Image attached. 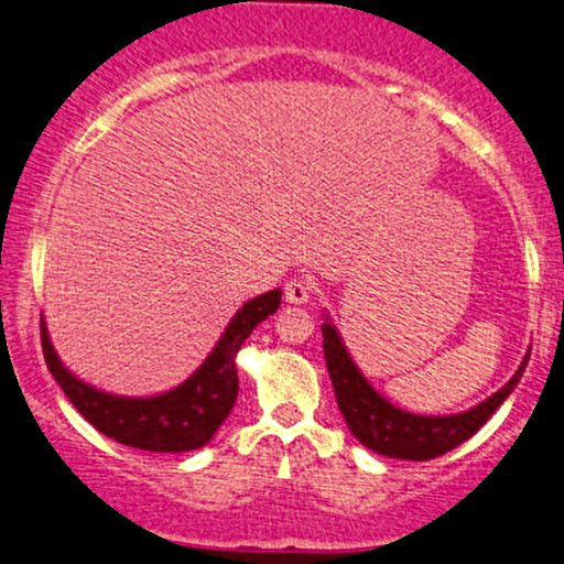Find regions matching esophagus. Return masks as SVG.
I'll list each match as a JSON object with an SVG mask.
<instances>
[{
    "label": "esophagus",
    "instance_id": "1",
    "mask_svg": "<svg viewBox=\"0 0 564 564\" xmlns=\"http://www.w3.org/2000/svg\"><path fill=\"white\" fill-rule=\"evenodd\" d=\"M312 289L315 286L306 278H291V281H286L283 294H286V302L291 304H306L312 299Z\"/></svg>",
    "mask_w": 564,
    "mask_h": 564
}]
</instances>
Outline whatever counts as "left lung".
<instances>
[{
	"mask_svg": "<svg viewBox=\"0 0 564 564\" xmlns=\"http://www.w3.org/2000/svg\"><path fill=\"white\" fill-rule=\"evenodd\" d=\"M323 338L335 401H338L348 430L369 451L401 460H432L466 442L487 424L491 413L500 409V403L512 393L525 365H529V356H525L516 377L505 384L500 393H495L489 401L471 411L458 413V416H416V413L390 405L361 377L330 323L323 325Z\"/></svg>",
	"mask_w": 564,
	"mask_h": 564,
	"instance_id": "left-lung-1",
	"label": "left lung"
}]
</instances>
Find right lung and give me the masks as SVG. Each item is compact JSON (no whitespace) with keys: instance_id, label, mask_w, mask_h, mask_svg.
<instances>
[{"instance_id":"obj_1","label":"right lung","mask_w":564,"mask_h":564,"mask_svg":"<svg viewBox=\"0 0 564 564\" xmlns=\"http://www.w3.org/2000/svg\"><path fill=\"white\" fill-rule=\"evenodd\" d=\"M281 304V291H268L247 302L220 335L218 346L205 365L180 388L155 398H119L101 393L67 372L48 344L46 325L41 319V348L48 372L59 382L69 403L83 413L98 432L127 447L151 453H187L208 445L226 422L239 395V377L234 359L249 333Z\"/></svg>"}]
</instances>
